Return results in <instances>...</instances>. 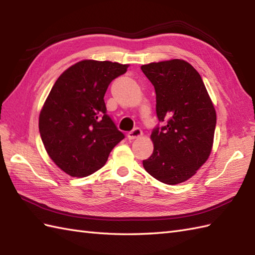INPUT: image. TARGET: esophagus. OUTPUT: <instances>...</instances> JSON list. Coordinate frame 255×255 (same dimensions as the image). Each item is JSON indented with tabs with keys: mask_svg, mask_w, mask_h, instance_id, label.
<instances>
[{
	"mask_svg": "<svg viewBox=\"0 0 255 255\" xmlns=\"http://www.w3.org/2000/svg\"><path fill=\"white\" fill-rule=\"evenodd\" d=\"M141 136H142V130H141V129H140L139 127L133 128L131 131H129V132L127 133L128 139H130V140L139 138V137H141Z\"/></svg>",
	"mask_w": 255,
	"mask_h": 255,
	"instance_id": "34e87169",
	"label": "esophagus"
}]
</instances>
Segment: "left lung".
<instances>
[{"label":"left lung","instance_id":"obj_1","mask_svg":"<svg viewBox=\"0 0 255 255\" xmlns=\"http://www.w3.org/2000/svg\"><path fill=\"white\" fill-rule=\"evenodd\" d=\"M154 86L160 123L152 132L154 149L142 161L156 180L174 185L191 178L210 154L216 111L199 73L188 62L173 59L141 66Z\"/></svg>","mask_w":255,"mask_h":255}]
</instances>
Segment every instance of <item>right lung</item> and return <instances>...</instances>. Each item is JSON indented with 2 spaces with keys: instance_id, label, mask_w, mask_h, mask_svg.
Returning a JSON list of instances; mask_svg holds the SVG:
<instances>
[{
  "instance_id": "1",
  "label": "right lung",
  "mask_w": 255,
  "mask_h": 255,
  "mask_svg": "<svg viewBox=\"0 0 255 255\" xmlns=\"http://www.w3.org/2000/svg\"><path fill=\"white\" fill-rule=\"evenodd\" d=\"M128 66L83 60L66 70L48 95L39 115L47 153L67 174L83 177L104 166L125 134L107 114L104 95Z\"/></svg>"
}]
</instances>
